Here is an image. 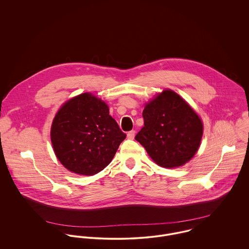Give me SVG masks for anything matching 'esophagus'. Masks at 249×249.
Instances as JSON below:
<instances>
[{
  "label": "esophagus",
  "instance_id": "esophagus-1",
  "mask_svg": "<svg viewBox=\"0 0 249 249\" xmlns=\"http://www.w3.org/2000/svg\"><path fill=\"white\" fill-rule=\"evenodd\" d=\"M135 130H131V131H129L128 133H127V139H129V140H132V139H134V137H135Z\"/></svg>",
  "mask_w": 249,
  "mask_h": 249
}]
</instances>
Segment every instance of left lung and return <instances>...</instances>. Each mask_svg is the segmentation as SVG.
Listing matches in <instances>:
<instances>
[{"label":"left lung","mask_w":249,"mask_h":249,"mask_svg":"<svg viewBox=\"0 0 249 249\" xmlns=\"http://www.w3.org/2000/svg\"><path fill=\"white\" fill-rule=\"evenodd\" d=\"M144 126L135 136L158 166L178 168L197 152L203 135L198 114L171 89L158 93L144 105Z\"/></svg>","instance_id":"left-lung-1"}]
</instances>
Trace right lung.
Listing matches in <instances>:
<instances>
[{"mask_svg":"<svg viewBox=\"0 0 249 249\" xmlns=\"http://www.w3.org/2000/svg\"><path fill=\"white\" fill-rule=\"evenodd\" d=\"M125 137L109 115L107 103L89 92L65 102L51 126L56 158L79 176L90 177L103 171Z\"/></svg>","mask_w":249,"mask_h":249,"instance_id":"1","label":"right lung"}]
</instances>
